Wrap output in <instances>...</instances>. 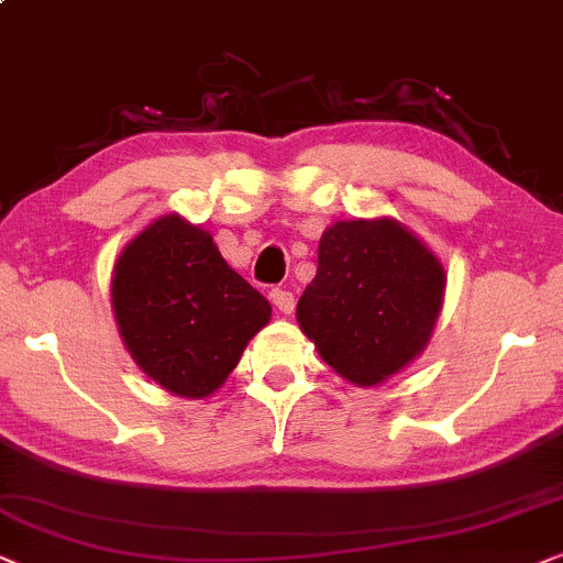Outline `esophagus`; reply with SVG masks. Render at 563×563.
<instances>
[{"label":"esophagus","instance_id":"1","mask_svg":"<svg viewBox=\"0 0 563 563\" xmlns=\"http://www.w3.org/2000/svg\"><path fill=\"white\" fill-rule=\"evenodd\" d=\"M269 301H273L275 309H280L283 313H290V311L296 309V298L286 288H273V290H269Z\"/></svg>","mask_w":563,"mask_h":563}]
</instances>
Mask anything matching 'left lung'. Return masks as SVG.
<instances>
[{
	"label": "left lung",
	"instance_id": "1",
	"mask_svg": "<svg viewBox=\"0 0 563 563\" xmlns=\"http://www.w3.org/2000/svg\"><path fill=\"white\" fill-rule=\"evenodd\" d=\"M445 273L401 223L340 221L319 242V267L296 317L321 360L357 386L409 365L430 340Z\"/></svg>",
	"mask_w": 563,
	"mask_h": 563
}]
</instances>
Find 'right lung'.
Segmentation results:
<instances>
[{
    "instance_id": "right-lung-1",
    "label": "right lung",
    "mask_w": 563,
    "mask_h": 563,
    "mask_svg": "<svg viewBox=\"0 0 563 563\" xmlns=\"http://www.w3.org/2000/svg\"><path fill=\"white\" fill-rule=\"evenodd\" d=\"M112 309L141 371L177 396L203 399L269 321L267 298L221 257L213 236L164 216L120 254Z\"/></svg>"
}]
</instances>
